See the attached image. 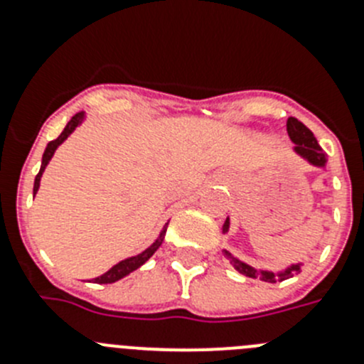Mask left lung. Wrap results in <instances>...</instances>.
<instances>
[{
    "label": "left lung",
    "instance_id": "obj_1",
    "mask_svg": "<svg viewBox=\"0 0 364 364\" xmlns=\"http://www.w3.org/2000/svg\"><path fill=\"white\" fill-rule=\"evenodd\" d=\"M286 129H288V134H290L291 142L295 144L294 151L299 154V156H302L304 160H308V162L315 167L326 166V154H324V151L321 149V146L317 144V140H315L314 133L308 129L306 125L302 124V122H299L297 118L291 117V118H288V122H286ZM228 230H230V218H226V222H224V228H222V231H224V233H226ZM224 255L230 259V262L233 264V268L237 269V272L242 273V275H246V277L260 279V281H264V282H279V281H284V279L294 277L295 273L301 272V266H302V264H291L290 268H286L284 272L273 273V272H266V269H255L253 266L242 262V260L235 259V257L231 255L230 252H226V250H224Z\"/></svg>",
    "mask_w": 364,
    "mask_h": 364
}]
</instances>
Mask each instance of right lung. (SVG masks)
I'll return each instance as SVG.
<instances>
[{
	"label": "right lung",
	"instance_id": "obj_1",
	"mask_svg": "<svg viewBox=\"0 0 364 364\" xmlns=\"http://www.w3.org/2000/svg\"><path fill=\"white\" fill-rule=\"evenodd\" d=\"M83 118H85V114H83V112H78V114H74V117L70 118L69 124L65 125V129L62 131V134H60V136H58L56 140H53V142L47 144V147H45V153H43V159H41L40 173H38L36 178H34V191H32V193H34V195H36L38 189H40L41 175H43L47 164H49L50 159H53L54 151L58 149V146H60V144L65 142L67 136H69V134L73 133V131L76 129V127H78L80 124H82ZM166 230H167V224H166V226H164V230L160 231L159 239L154 240V242L151 244L149 247H147L146 252H142V253H140V255H136V257H129V259L122 260V262H118V264L112 266V268L109 269V272H105L104 275H100V277H96L95 282H100V284H111V282L120 281L122 277H125V275H129L131 272H134V269L140 268V266H142L144 262H146V260H149V257L153 255V253L156 252V250H159L160 246H162L164 237H166Z\"/></svg>",
	"mask_w": 364,
	"mask_h": 364
}]
</instances>
